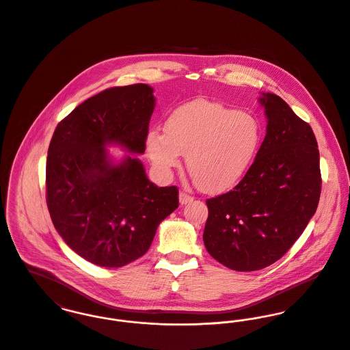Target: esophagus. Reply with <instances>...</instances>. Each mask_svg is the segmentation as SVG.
<instances>
[{
    "mask_svg": "<svg viewBox=\"0 0 350 350\" xmlns=\"http://www.w3.org/2000/svg\"><path fill=\"white\" fill-rule=\"evenodd\" d=\"M178 198H180V204L181 205H185V204H189V202L193 201V197L188 193H185V192H180Z\"/></svg>",
    "mask_w": 350,
    "mask_h": 350,
    "instance_id": "34e87169",
    "label": "esophagus"
}]
</instances>
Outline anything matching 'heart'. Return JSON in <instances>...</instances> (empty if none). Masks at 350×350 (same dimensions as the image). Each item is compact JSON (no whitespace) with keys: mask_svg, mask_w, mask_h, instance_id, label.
<instances>
[{"mask_svg":"<svg viewBox=\"0 0 350 350\" xmlns=\"http://www.w3.org/2000/svg\"><path fill=\"white\" fill-rule=\"evenodd\" d=\"M263 141L258 118L221 103L194 100L176 109L165 133L152 129L146 150L157 167L170 173L187 154V166L198 187L221 193L240 183Z\"/></svg>","mask_w":350,"mask_h":350,"instance_id":"heart-1","label":"heart"}]
</instances>
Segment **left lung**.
Here are the masks:
<instances>
[{
	"label": "left lung",
	"instance_id": "8db88e82",
	"mask_svg": "<svg viewBox=\"0 0 350 350\" xmlns=\"http://www.w3.org/2000/svg\"><path fill=\"white\" fill-rule=\"evenodd\" d=\"M266 137L243 180L206 200L204 244L234 271H256L279 260L305 231L321 194L319 152L310 124L275 94L259 98Z\"/></svg>",
	"mask_w": 350,
	"mask_h": 350
}]
</instances>
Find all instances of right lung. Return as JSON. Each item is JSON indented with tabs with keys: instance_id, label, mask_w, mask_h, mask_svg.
<instances>
[{
	"instance_id": "right-lung-1",
	"label": "right lung",
	"mask_w": 350,
	"mask_h": 350,
	"mask_svg": "<svg viewBox=\"0 0 350 350\" xmlns=\"http://www.w3.org/2000/svg\"><path fill=\"white\" fill-rule=\"evenodd\" d=\"M156 98L148 84L107 88L56 127L46 157V205L66 244L100 267L145 255L157 227L178 208L177 187L158 188L142 162ZM131 152L119 163L105 148Z\"/></svg>"
}]
</instances>
